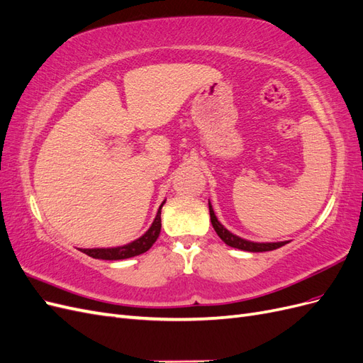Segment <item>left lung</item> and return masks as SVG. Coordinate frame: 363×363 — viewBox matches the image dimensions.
<instances>
[{"label": "left lung", "mask_w": 363, "mask_h": 363, "mask_svg": "<svg viewBox=\"0 0 363 363\" xmlns=\"http://www.w3.org/2000/svg\"><path fill=\"white\" fill-rule=\"evenodd\" d=\"M208 212H211V221L215 228L216 235L221 238L224 242L230 247L238 248V250H244V251H251V252H262V251H271V250H277L283 247L286 242H251V240L239 238L233 233H230L228 230L218 221V218L215 216V212L212 208L211 201H208Z\"/></svg>", "instance_id": "1"}]
</instances>
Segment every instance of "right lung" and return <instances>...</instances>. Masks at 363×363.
<instances>
[{
	"instance_id": "1",
	"label": "right lung",
	"mask_w": 363,
	"mask_h": 363,
	"mask_svg": "<svg viewBox=\"0 0 363 363\" xmlns=\"http://www.w3.org/2000/svg\"><path fill=\"white\" fill-rule=\"evenodd\" d=\"M164 201L162 203V206ZM162 206L159 207L157 215L152 221L151 227L147 230V232L142 235L139 239L133 240L127 245L123 247H115V248H86L80 250L84 255L91 256L94 259H103V260H121V259H128V257H135L142 255V252L148 251L152 244L156 242L159 235H160V227H162V219H160V211Z\"/></svg>"
}]
</instances>
